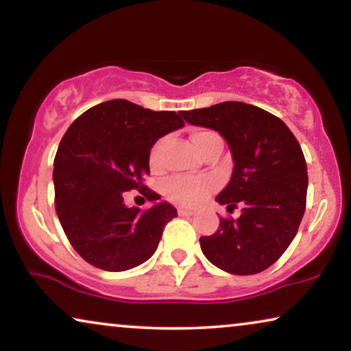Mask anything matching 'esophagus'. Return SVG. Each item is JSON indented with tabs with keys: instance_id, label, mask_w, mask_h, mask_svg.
I'll return each instance as SVG.
<instances>
[{
	"instance_id": "1",
	"label": "esophagus",
	"mask_w": 351,
	"mask_h": 351,
	"mask_svg": "<svg viewBox=\"0 0 351 351\" xmlns=\"http://www.w3.org/2000/svg\"><path fill=\"white\" fill-rule=\"evenodd\" d=\"M177 214L182 215V217H186V215H193L195 210L193 209H186V208H179V209H177Z\"/></svg>"
}]
</instances>
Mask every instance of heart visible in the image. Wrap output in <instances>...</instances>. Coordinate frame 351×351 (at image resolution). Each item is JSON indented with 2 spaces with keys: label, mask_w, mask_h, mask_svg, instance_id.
I'll return each mask as SVG.
<instances>
[{
  "label": "heart",
  "mask_w": 351,
  "mask_h": 351,
  "mask_svg": "<svg viewBox=\"0 0 351 351\" xmlns=\"http://www.w3.org/2000/svg\"><path fill=\"white\" fill-rule=\"evenodd\" d=\"M215 137H219L217 134L213 131H208V129H196V131L191 132L190 136L191 143H193L195 150L198 152V155L209 145L210 141H214ZM162 143L165 142L158 141L155 145L150 148V153H148V165H150L152 169H158V167H160ZM210 190H213V185H210L209 182L189 180V179H180V177L169 180L165 185V195L167 198L182 206H193L196 203H199V201L203 199Z\"/></svg>",
  "instance_id": "heart-1"
}]
</instances>
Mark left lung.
Segmentation results:
<instances>
[{"mask_svg": "<svg viewBox=\"0 0 351 351\" xmlns=\"http://www.w3.org/2000/svg\"><path fill=\"white\" fill-rule=\"evenodd\" d=\"M186 123L217 131L233 156V174L215 199L238 219H220L217 232L201 237V251L220 270L256 275L280 258L302 222L306 162L291 129L275 114L244 102H222L180 112Z\"/></svg>", "mask_w": 351, "mask_h": 351, "instance_id": "left-lung-1", "label": "left lung"}]
</instances>
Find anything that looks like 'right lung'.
I'll return each mask as SVG.
<instances>
[{
    "instance_id": "add662e5",
    "label": "right lung",
    "mask_w": 351,
    "mask_h": 351,
    "mask_svg": "<svg viewBox=\"0 0 351 351\" xmlns=\"http://www.w3.org/2000/svg\"><path fill=\"white\" fill-rule=\"evenodd\" d=\"M176 112H153L124 99L102 102L71 123L54 158L56 213L76 252L105 271H124L155 254L177 210L166 201L142 210L124 191L148 201V153L158 138L184 126Z\"/></svg>"
}]
</instances>
